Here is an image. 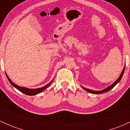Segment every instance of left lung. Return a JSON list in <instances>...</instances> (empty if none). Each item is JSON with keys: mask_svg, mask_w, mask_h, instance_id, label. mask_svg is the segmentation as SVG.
I'll return each instance as SVG.
<instances>
[{"mask_svg": "<svg viewBox=\"0 0 130 130\" xmlns=\"http://www.w3.org/2000/svg\"><path fill=\"white\" fill-rule=\"evenodd\" d=\"M125 66L123 67V69L122 70V72H121V74H120V76L119 77V78L117 79V80H116V81L114 82V83H113L112 84L110 85L109 86H108V87H107L106 89H103V90H98V91H96V90H91V89H87V88H85L84 87H83V86H81L83 88V89H84V90H86V91H87V92H90L91 93H93V94H100V93H105V92H108V91H109L110 90H111L112 88H114L115 87V86H116V84H117V83H119V82H120V80H121L122 76H123V73H124V71H125Z\"/></svg>", "mask_w": 130, "mask_h": 130, "instance_id": "left-lung-1", "label": "left lung"}]
</instances>
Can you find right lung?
<instances>
[{
    "label": "right lung",
    "instance_id": "right-lung-1",
    "mask_svg": "<svg viewBox=\"0 0 130 130\" xmlns=\"http://www.w3.org/2000/svg\"><path fill=\"white\" fill-rule=\"evenodd\" d=\"M6 76H7V79H8V80L10 83V84L12 85L13 87H15L16 89H17L18 90L20 91V92H21L22 93L26 94V95H30V96H32V95H37V94H38V93H41V92H42L43 90H45L46 89H47V88L50 86L51 84L52 83V82L53 81L54 79V78L50 83H48V84H46V86H43V87H42L38 88V89H29V88L21 87V86H18V85L15 84L14 83H13L11 80H10V79L9 78L8 76L7 75V73H6Z\"/></svg>",
    "mask_w": 130,
    "mask_h": 130
}]
</instances>
